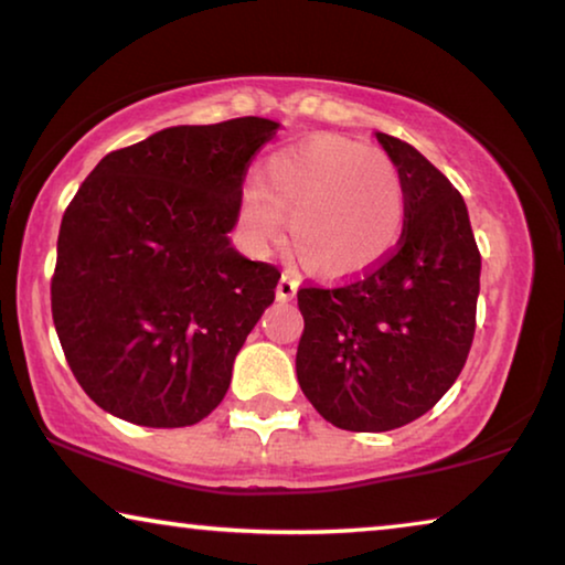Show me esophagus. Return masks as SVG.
<instances>
[{"instance_id": "obj_1", "label": "esophagus", "mask_w": 565, "mask_h": 565, "mask_svg": "<svg viewBox=\"0 0 565 565\" xmlns=\"http://www.w3.org/2000/svg\"><path fill=\"white\" fill-rule=\"evenodd\" d=\"M297 289H299V279L289 271L281 274L279 279V286H276V299L279 301H291L294 297H297Z\"/></svg>"}]
</instances>
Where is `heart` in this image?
<instances>
[{"label": "heart", "mask_w": 565, "mask_h": 565, "mask_svg": "<svg viewBox=\"0 0 565 565\" xmlns=\"http://www.w3.org/2000/svg\"><path fill=\"white\" fill-rule=\"evenodd\" d=\"M256 248L284 241L311 274L348 279L381 266L406 223V190L388 154L344 137H315L276 151L238 200Z\"/></svg>", "instance_id": "obj_1"}]
</instances>
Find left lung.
<instances>
[{
  "instance_id": "8db88e82",
  "label": "left lung",
  "mask_w": 565,
  "mask_h": 565,
  "mask_svg": "<svg viewBox=\"0 0 565 565\" xmlns=\"http://www.w3.org/2000/svg\"><path fill=\"white\" fill-rule=\"evenodd\" d=\"M406 190L398 246L337 286H301L297 377L344 431H391L424 416L467 363L477 327L479 248L459 190L406 141L375 134Z\"/></svg>"
}]
</instances>
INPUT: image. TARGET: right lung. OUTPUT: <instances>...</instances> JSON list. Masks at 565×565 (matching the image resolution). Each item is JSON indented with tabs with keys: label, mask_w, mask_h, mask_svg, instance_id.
<instances>
[{
	"label": "right lung",
	"mask_w": 565,
	"mask_h": 565,
	"mask_svg": "<svg viewBox=\"0 0 565 565\" xmlns=\"http://www.w3.org/2000/svg\"><path fill=\"white\" fill-rule=\"evenodd\" d=\"M276 129L243 116L157 131L108 151L65 207L53 322L75 381L108 414L180 428L228 393L281 279L228 241L250 159Z\"/></svg>",
	"instance_id": "right-lung-1"
}]
</instances>
